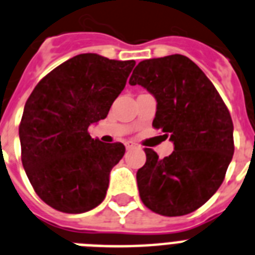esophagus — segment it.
<instances>
[{"label":"esophagus","mask_w":255,"mask_h":255,"mask_svg":"<svg viewBox=\"0 0 255 255\" xmlns=\"http://www.w3.org/2000/svg\"><path fill=\"white\" fill-rule=\"evenodd\" d=\"M134 146H136V144H134L133 141L126 142V148H127V149H132V148H134Z\"/></svg>","instance_id":"1"}]
</instances>
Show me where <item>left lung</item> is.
Here are the masks:
<instances>
[{"mask_svg":"<svg viewBox=\"0 0 255 255\" xmlns=\"http://www.w3.org/2000/svg\"><path fill=\"white\" fill-rule=\"evenodd\" d=\"M129 85L156 98L153 127L174 144L165 158L145 148L146 162L136 174L142 203L162 216L194 212L220 187L235 153L228 109L203 70L183 55L138 63Z\"/></svg>","mask_w":255,"mask_h":255,"instance_id":"obj_1","label":"left lung"}]
</instances>
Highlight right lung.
Segmentation results:
<instances>
[{"instance_id": "right-lung-1", "label": "right lung", "mask_w": 255, "mask_h": 255, "mask_svg": "<svg viewBox=\"0 0 255 255\" xmlns=\"http://www.w3.org/2000/svg\"><path fill=\"white\" fill-rule=\"evenodd\" d=\"M134 64L81 53L47 74L27 99L22 163L35 192L55 210L82 214L105 199L126 148L94 140L88 128L107 117Z\"/></svg>"}]
</instances>
